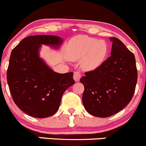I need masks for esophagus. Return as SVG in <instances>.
Returning a JSON list of instances; mask_svg holds the SVG:
<instances>
[{
	"label": "esophagus",
	"mask_w": 146,
	"mask_h": 146,
	"mask_svg": "<svg viewBox=\"0 0 146 146\" xmlns=\"http://www.w3.org/2000/svg\"><path fill=\"white\" fill-rule=\"evenodd\" d=\"M80 78H81V74L80 72L76 71V72H74V80L75 82L80 81Z\"/></svg>",
	"instance_id": "obj_1"
}]
</instances>
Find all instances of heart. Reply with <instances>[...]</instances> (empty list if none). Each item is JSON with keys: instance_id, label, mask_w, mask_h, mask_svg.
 I'll use <instances>...</instances> for the list:
<instances>
[{"instance_id": "1", "label": "heart", "mask_w": 146, "mask_h": 146, "mask_svg": "<svg viewBox=\"0 0 146 146\" xmlns=\"http://www.w3.org/2000/svg\"><path fill=\"white\" fill-rule=\"evenodd\" d=\"M105 41L87 36H80L70 42L67 57L70 60H82L84 69L92 70L100 66L108 54Z\"/></svg>"}]
</instances>
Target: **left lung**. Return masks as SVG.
<instances>
[{
	"mask_svg": "<svg viewBox=\"0 0 146 146\" xmlns=\"http://www.w3.org/2000/svg\"><path fill=\"white\" fill-rule=\"evenodd\" d=\"M111 56L80 79L86 110L99 117L120 112L132 100L138 79L135 56L120 39L110 37Z\"/></svg>",
	"mask_w": 146,
	"mask_h": 146,
	"instance_id": "obj_1",
	"label": "left lung"
}]
</instances>
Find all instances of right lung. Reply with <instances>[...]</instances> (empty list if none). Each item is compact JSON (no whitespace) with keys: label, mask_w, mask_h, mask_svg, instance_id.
<instances>
[{"label":"right lung","mask_w":146,"mask_h":146,"mask_svg":"<svg viewBox=\"0 0 146 146\" xmlns=\"http://www.w3.org/2000/svg\"><path fill=\"white\" fill-rule=\"evenodd\" d=\"M62 42L56 36H30L11 54L8 87L15 104L29 115L37 118L53 115L59 110L64 92L75 82L72 72H54L40 58L42 44L57 48Z\"/></svg>","instance_id":"right-lung-1"}]
</instances>
